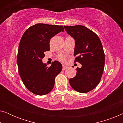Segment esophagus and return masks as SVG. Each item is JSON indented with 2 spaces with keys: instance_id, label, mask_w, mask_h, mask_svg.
<instances>
[{
  "instance_id": "34e87169",
  "label": "esophagus",
  "mask_w": 123,
  "mask_h": 123,
  "mask_svg": "<svg viewBox=\"0 0 123 123\" xmlns=\"http://www.w3.org/2000/svg\"><path fill=\"white\" fill-rule=\"evenodd\" d=\"M68 68V67L65 66V65H63V70H64L65 69H66Z\"/></svg>"
}]
</instances>
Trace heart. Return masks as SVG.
<instances>
[{
    "label": "heart",
    "mask_w": 123,
    "mask_h": 123,
    "mask_svg": "<svg viewBox=\"0 0 123 123\" xmlns=\"http://www.w3.org/2000/svg\"><path fill=\"white\" fill-rule=\"evenodd\" d=\"M58 58H59V59L60 60H61V61H62V62L64 61L65 59V56H64V55H59Z\"/></svg>",
    "instance_id": "b5f03b06"
}]
</instances>
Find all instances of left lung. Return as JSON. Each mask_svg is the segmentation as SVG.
I'll use <instances>...</instances> for the list:
<instances>
[{"mask_svg": "<svg viewBox=\"0 0 123 123\" xmlns=\"http://www.w3.org/2000/svg\"><path fill=\"white\" fill-rule=\"evenodd\" d=\"M64 28L75 40L74 63L82 64L69 82L76 91L87 93L98 85L103 73L105 54L101 42L94 32L83 26H65Z\"/></svg>", "mask_w": 123, "mask_h": 123, "instance_id": "1", "label": "left lung"}]
</instances>
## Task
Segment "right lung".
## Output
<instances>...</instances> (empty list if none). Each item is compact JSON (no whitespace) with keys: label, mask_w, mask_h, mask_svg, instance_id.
Listing matches in <instances>:
<instances>
[{"label":"right lung","mask_w":123,"mask_h":123,"mask_svg":"<svg viewBox=\"0 0 123 123\" xmlns=\"http://www.w3.org/2000/svg\"><path fill=\"white\" fill-rule=\"evenodd\" d=\"M64 31L63 26L37 23L26 30L18 48V73L25 86L37 95H45L53 90L55 78L62 70L58 61L50 67L43 64L45 53L50 50L51 37Z\"/></svg>","instance_id":"add662e5"}]
</instances>
